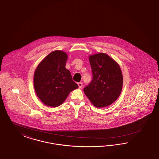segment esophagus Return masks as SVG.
<instances>
[{"mask_svg": "<svg viewBox=\"0 0 159 159\" xmlns=\"http://www.w3.org/2000/svg\"><path fill=\"white\" fill-rule=\"evenodd\" d=\"M78 87H79V88H81L82 87V82H78Z\"/></svg>", "mask_w": 159, "mask_h": 159, "instance_id": "obj_1", "label": "esophagus"}]
</instances>
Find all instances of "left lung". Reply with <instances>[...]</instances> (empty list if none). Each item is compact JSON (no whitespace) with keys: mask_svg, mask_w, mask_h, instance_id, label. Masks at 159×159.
<instances>
[{"mask_svg":"<svg viewBox=\"0 0 159 159\" xmlns=\"http://www.w3.org/2000/svg\"><path fill=\"white\" fill-rule=\"evenodd\" d=\"M93 80L84 88L88 99L97 108L111 105L123 88V75L117 63L104 53L90 55Z\"/></svg>","mask_w":159,"mask_h":159,"instance_id":"8db88e82","label":"left lung"}]
</instances>
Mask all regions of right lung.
Listing matches in <instances>:
<instances>
[{
  "label": "right lung",
  "mask_w": 159,
  "mask_h": 159,
  "mask_svg": "<svg viewBox=\"0 0 159 159\" xmlns=\"http://www.w3.org/2000/svg\"><path fill=\"white\" fill-rule=\"evenodd\" d=\"M66 53L55 51L37 66L34 77L36 93L46 106L56 107L63 103L72 91L78 88L71 72L65 68Z\"/></svg>",
  "instance_id": "add662e5"
}]
</instances>
